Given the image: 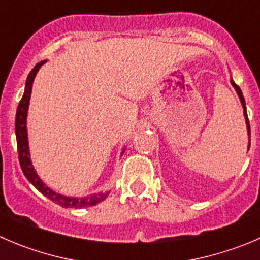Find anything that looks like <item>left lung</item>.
<instances>
[{"instance_id": "obj_1", "label": "left lung", "mask_w": 260, "mask_h": 260, "mask_svg": "<svg viewBox=\"0 0 260 260\" xmlns=\"http://www.w3.org/2000/svg\"><path fill=\"white\" fill-rule=\"evenodd\" d=\"M231 84L234 85V88L236 89L237 94H239L240 97V101H241V105H243V108H244V116H245V121H246V127H248V134H249V140H250V123H249V118H248V112H246V106H245V100H244V95H243V91H241V89L239 88V85H236L235 84L234 80H231ZM249 147H250V143H249Z\"/></svg>"}]
</instances>
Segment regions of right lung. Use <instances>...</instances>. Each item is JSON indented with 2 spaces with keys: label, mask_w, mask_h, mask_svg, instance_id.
<instances>
[{
  "label": "right lung",
  "mask_w": 260,
  "mask_h": 260,
  "mask_svg": "<svg viewBox=\"0 0 260 260\" xmlns=\"http://www.w3.org/2000/svg\"><path fill=\"white\" fill-rule=\"evenodd\" d=\"M46 61H41L34 66L33 70L29 73L28 79L25 83V91H24L23 98L19 102L16 111V118H15V133H16V142H17V153H19V162H20L21 170H23L24 175L26 179L48 199L54 202L56 204L65 208H85V207H93L102 202L108 192L106 194H94L89 195V197L84 198H69L65 195L57 194L53 190L49 189L48 186L42 182L38 175L36 174V170L33 169V165L30 162V154H29V147H28V133H26V115H28V106L29 100H30L31 94V86H33V80L36 78V74L38 73L39 68H41Z\"/></svg>",
  "instance_id": "obj_1"
}]
</instances>
